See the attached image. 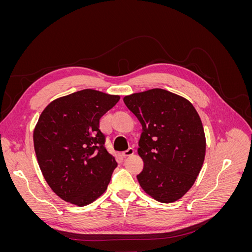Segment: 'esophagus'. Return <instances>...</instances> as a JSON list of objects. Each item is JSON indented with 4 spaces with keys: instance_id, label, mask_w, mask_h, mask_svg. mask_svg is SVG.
I'll list each match as a JSON object with an SVG mask.
<instances>
[{
    "instance_id": "34e87169",
    "label": "esophagus",
    "mask_w": 252,
    "mask_h": 252,
    "mask_svg": "<svg viewBox=\"0 0 252 252\" xmlns=\"http://www.w3.org/2000/svg\"><path fill=\"white\" fill-rule=\"evenodd\" d=\"M133 154H134V149L133 148H128L127 150L122 152V156H123L124 158H127V157H131Z\"/></svg>"
}]
</instances>
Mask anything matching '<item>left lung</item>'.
Segmentation results:
<instances>
[{
    "label": "left lung",
    "instance_id": "8db88e82",
    "mask_svg": "<svg viewBox=\"0 0 252 252\" xmlns=\"http://www.w3.org/2000/svg\"><path fill=\"white\" fill-rule=\"evenodd\" d=\"M123 100L142 124L140 186L161 203L178 201L192 187L204 163L206 139L199 113L185 97L159 88Z\"/></svg>",
    "mask_w": 252,
    "mask_h": 252
}]
</instances>
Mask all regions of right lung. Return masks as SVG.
Returning <instances> with one entry per match:
<instances>
[{"instance_id":"add662e5","label":"right lung","mask_w":252,"mask_h":252,"mask_svg":"<svg viewBox=\"0 0 252 252\" xmlns=\"http://www.w3.org/2000/svg\"><path fill=\"white\" fill-rule=\"evenodd\" d=\"M119 100L120 95L84 89L52 101L41 113L34 151L44 179L62 200L86 206L107 189L118 163L98 127Z\"/></svg>"}]
</instances>
